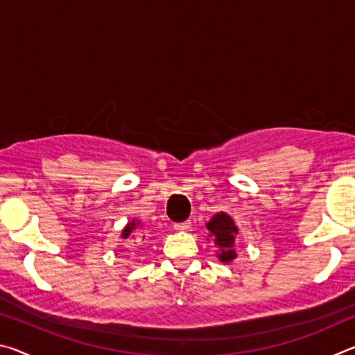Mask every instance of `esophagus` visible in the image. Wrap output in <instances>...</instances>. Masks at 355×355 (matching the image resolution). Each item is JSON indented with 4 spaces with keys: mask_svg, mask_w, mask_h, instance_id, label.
<instances>
[{
    "mask_svg": "<svg viewBox=\"0 0 355 355\" xmlns=\"http://www.w3.org/2000/svg\"><path fill=\"white\" fill-rule=\"evenodd\" d=\"M173 228L178 232H188V230H191V220H184V222H178V224H173Z\"/></svg>",
    "mask_w": 355,
    "mask_h": 355,
    "instance_id": "obj_1",
    "label": "esophagus"
}]
</instances>
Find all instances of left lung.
Listing matches in <instances>:
<instances>
[{
	"mask_svg": "<svg viewBox=\"0 0 355 355\" xmlns=\"http://www.w3.org/2000/svg\"><path fill=\"white\" fill-rule=\"evenodd\" d=\"M209 236L213 238L214 245L219 249L218 255L222 263H230L236 258L235 239L238 235V227L227 213L214 214L207 224Z\"/></svg>",
	"mask_w": 355,
	"mask_h": 355,
	"instance_id": "1",
	"label": "left lung"
}]
</instances>
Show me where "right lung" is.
Here are the masks:
<instances>
[{
  "label": "right lung",
  "mask_w": 355,
  "mask_h": 355,
  "mask_svg": "<svg viewBox=\"0 0 355 355\" xmlns=\"http://www.w3.org/2000/svg\"><path fill=\"white\" fill-rule=\"evenodd\" d=\"M137 225H139V220H135V219H133L131 222H128V224L125 225V228L122 230V238L127 239V238L131 235V232L136 230Z\"/></svg>",
  "instance_id": "add662e5"
}]
</instances>
